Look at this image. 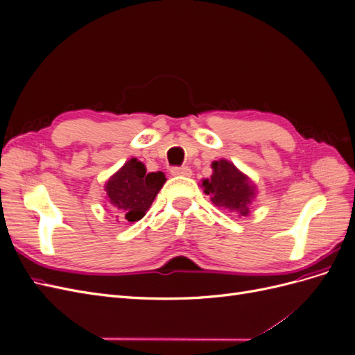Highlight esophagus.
<instances>
[{
    "label": "esophagus",
    "mask_w": 355,
    "mask_h": 355,
    "mask_svg": "<svg viewBox=\"0 0 355 355\" xmlns=\"http://www.w3.org/2000/svg\"><path fill=\"white\" fill-rule=\"evenodd\" d=\"M170 173L173 176H189L191 175V168L188 166H180V167H173L170 170Z\"/></svg>",
    "instance_id": "1"
}]
</instances>
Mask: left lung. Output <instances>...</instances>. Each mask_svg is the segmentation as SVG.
Listing matches in <instances>:
<instances>
[{
  "mask_svg": "<svg viewBox=\"0 0 355 355\" xmlns=\"http://www.w3.org/2000/svg\"><path fill=\"white\" fill-rule=\"evenodd\" d=\"M211 168V179L202 180V187L214 206L237 211L240 216L249 214V204L254 196L252 182L227 159L214 161Z\"/></svg>",
  "mask_w": 355,
  "mask_h": 355,
  "instance_id": "1",
  "label": "left lung"
}]
</instances>
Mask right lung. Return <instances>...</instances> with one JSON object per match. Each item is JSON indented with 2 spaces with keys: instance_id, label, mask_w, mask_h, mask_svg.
Returning a JSON list of instances; mask_svg holds the SVG:
<instances>
[{
  "instance_id": "1",
  "label": "right lung",
  "mask_w": 355,
  "mask_h": 355,
  "mask_svg": "<svg viewBox=\"0 0 355 355\" xmlns=\"http://www.w3.org/2000/svg\"><path fill=\"white\" fill-rule=\"evenodd\" d=\"M164 182L163 171L146 173L141 161L132 158L108 180L105 189L118 213L116 218L136 222L145 216Z\"/></svg>"
}]
</instances>
